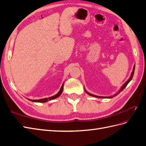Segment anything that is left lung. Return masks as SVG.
Wrapping results in <instances>:
<instances>
[{
  "instance_id": "1",
  "label": "left lung",
  "mask_w": 146,
  "mask_h": 146,
  "mask_svg": "<svg viewBox=\"0 0 146 146\" xmlns=\"http://www.w3.org/2000/svg\"><path fill=\"white\" fill-rule=\"evenodd\" d=\"M134 69H135V65H134V66H133V72H132V73H131V76H130V77H129V79L128 80V81H127L126 83L123 84L122 86L121 87V88L119 89V90L116 93V94H115L113 96H109V97H103V96H96V95H94V94H91V93H89V92H88L85 89V88H84V91H85V92L87 93L88 94H89V96H92V97H95V98H107V99H110V98H113V97H115V96H116L117 95H118L119 92H120L121 91H122L123 89H124L125 88V87L127 85H128V84L129 83V82L131 81V80H132V78H133V74H134Z\"/></svg>"
}]
</instances>
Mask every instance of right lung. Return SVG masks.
Segmentation results:
<instances>
[{
    "instance_id": "1",
    "label": "right lung",
    "mask_w": 146,
    "mask_h": 146,
    "mask_svg": "<svg viewBox=\"0 0 146 146\" xmlns=\"http://www.w3.org/2000/svg\"><path fill=\"white\" fill-rule=\"evenodd\" d=\"M63 83L62 85V87H61L60 89L58 92L57 94H55V96L50 97V98H44V99H39V100H31V99H28L30 100V101L34 102H43V103L46 102L48 101V100H53V99H55L56 98H58V97L61 95V94L63 92Z\"/></svg>"
}]
</instances>
